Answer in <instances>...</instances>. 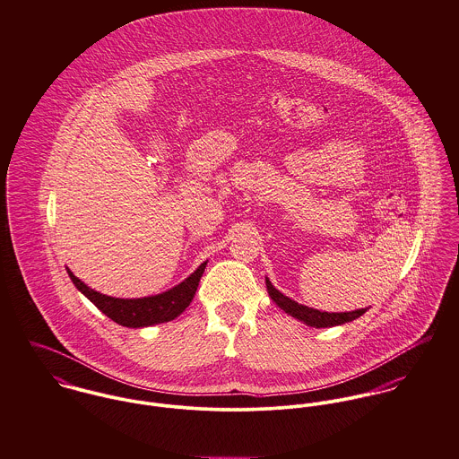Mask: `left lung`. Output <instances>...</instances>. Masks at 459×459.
Masks as SVG:
<instances>
[{
    "instance_id": "obj_1",
    "label": "left lung",
    "mask_w": 459,
    "mask_h": 459,
    "mask_svg": "<svg viewBox=\"0 0 459 459\" xmlns=\"http://www.w3.org/2000/svg\"><path fill=\"white\" fill-rule=\"evenodd\" d=\"M265 285H267V292L271 296V299L280 306L285 313L292 315L294 318L305 322L306 325L311 327H333V325H342L345 322H352L357 316H360L362 313H366L364 309H356V311H345V313H327V311H320V309H313L305 305H299L296 301H292L290 298L283 296L280 290H276L273 287V283L265 278Z\"/></svg>"
}]
</instances>
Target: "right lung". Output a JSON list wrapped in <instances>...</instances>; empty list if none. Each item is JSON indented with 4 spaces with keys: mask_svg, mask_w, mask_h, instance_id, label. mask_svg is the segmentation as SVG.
<instances>
[{
    "mask_svg": "<svg viewBox=\"0 0 459 459\" xmlns=\"http://www.w3.org/2000/svg\"><path fill=\"white\" fill-rule=\"evenodd\" d=\"M205 264H201L195 273H192L185 281H181L178 287L143 299H117L100 294L93 289H90L86 283H82L77 276H74L72 271H68L70 280L74 285L97 306L108 318H112L116 324L125 327H148L153 324H161L174 320L178 315H181L195 296L199 281L203 278Z\"/></svg>",
    "mask_w": 459,
    "mask_h": 459,
    "instance_id": "1",
    "label": "right lung"
}]
</instances>
